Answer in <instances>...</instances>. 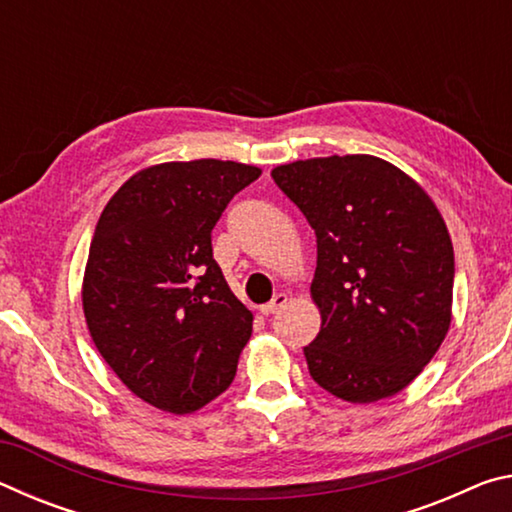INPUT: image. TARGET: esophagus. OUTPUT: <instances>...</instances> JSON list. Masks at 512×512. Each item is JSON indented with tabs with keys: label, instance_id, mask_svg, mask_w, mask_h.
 <instances>
[{
	"label": "esophagus",
	"instance_id": "esophagus-1",
	"mask_svg": "<svg viewBox=\"0 0 512 512\" xmlns=\"http://www.w3.org/2000/svg\"><path fill=\"white\" fill-rule=\"evenodd\" d=\"M287 302H289V296H287V293H275L273 300H271V302H266V305L259 307V311H262L264 316H271V314H275L277 309H282L284 305H287Z\"/></svg>",
	"mask_w": 512,
	"mask_h": 512
}]
</instances>
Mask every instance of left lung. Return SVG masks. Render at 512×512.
<instances>
[{
	"mask_svg": "<svg viewBox=\"0 0 512 512\" xmlns=\"http://www.w3.org/2000/svg\"><path fill=\"white\" fill-rule=\"evenodd\" d=\"M316 232L309 375L352 404L400 393L452 323L454 248L429 194L375 155L296 160L271 171Z\"/></svg>",
	"mask_w": 512,
	"mask_h": 512,
	"instance_id": "left-lung-1",
	"label": "left lung"
}]
</instances>
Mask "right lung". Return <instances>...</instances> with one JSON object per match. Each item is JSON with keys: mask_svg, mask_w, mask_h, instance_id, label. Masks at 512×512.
Instances as JSON below:
<instances>
[{"mask_svg": "<svg viewBox=\"0 0 512 512\" xmlns=\"http://www.w3.org/2000/svg\"><path fill=\"white\" fill-rule=\"evenodd\" d=\"M262 169L232 160L137 171L99 216L83 314L115 375L155 409L192 413L232 384L253 334L212 257V228Z\"/></svg>", "mask_w": 512, "mask_h": 512, "instance_id": "obj_1", "label": "right lung"}]
</instances>
